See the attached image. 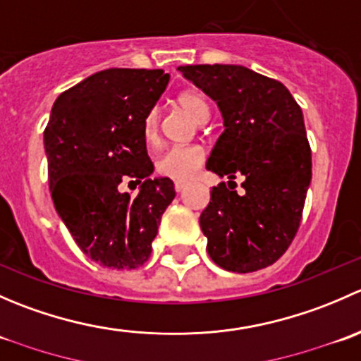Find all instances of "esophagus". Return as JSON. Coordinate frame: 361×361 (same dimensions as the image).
I'll return each mask as SVG.
<instances>
[{
  "label": "esophagus",
  "instance_id": "esophagus-1",
  "mask_svg": "<svg viewBox=\"0 0 361 361\" xmlns=\"http://www.w3.org/2000/svg\"><path fill=\"white\" fill-rule=\"evenodd\" d=\"M174 190H176L178 194H180V192H183L185 190V183H178V181H176V183H174Z\"/></svg>",
  "mask_w": 361,
  "mask_h": 361
}]
</instances>
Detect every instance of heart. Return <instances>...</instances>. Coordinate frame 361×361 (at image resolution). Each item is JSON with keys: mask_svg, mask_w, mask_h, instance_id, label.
Instances as JSON below:
<instances>
[{"mask_svg": "<svg viewBox=\"0 0 361 361\" xmlns=\"http://www.w3.org/2000/svg\"><path fill=\"white\" fill-rule=\"evenodd\" d=\"M178 110L192 118L194 122L204 123L209 116V106L202 94L195 90H183L176 96ZM143 136L150 147L159 141V115L157 111H150L143 122ZM204 162V152L199 147H176L167 150L157 160V171L162 176L171 178L174 181L192 180L199 167Z\"/></svg>", "mask_w": 361, "mask_h": 361, "instance_id": "1", "label": "heart"}]
</instances>
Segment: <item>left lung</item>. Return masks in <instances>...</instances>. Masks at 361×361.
Wrapping results in <instances>:
<instances>
[{"label": "left lung", "mask_w": 361, "mask_h": 361, "mask_svg": "<svg viewBox=\"0 0 361 361\" xmlns=\"http://www.w3.org/2000/svg\"><path fill=\"white\" fill-rule=\"evenodd\" d=\"M216 103L225 130L206 169L220 178L202 211L211 260L225 271L253 272L274 264L293 241L311 185L304 116L278 80L235 64L178 68ZM245 176L239 196L230 183Z\"/></svg>", "instance_id": "obj_1"}]
</instances>
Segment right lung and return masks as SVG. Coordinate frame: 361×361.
Returning <instances> with one entry per match:
<instances>
[{"label": "right lung", "mask_w": 361, "mask_h": 361, "mask_svg": "<svg viewBox=\"0 0 361 361\" xmlns=\"http://www.w3.org/2000/svg\"><path fill=\"white\" fill-rule=\"evenodd\" d=\"M162 69H104L61 94L43 133L57 214L80 250L103 267L129 271L152 253L173 202L169 178H152L143 122L166 90ZM140 185L120 192L122 179Z\"/></svg>", "instance_id": "add662e5"}]
</instances>
